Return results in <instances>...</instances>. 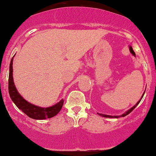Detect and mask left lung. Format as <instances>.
<instances>
[{"label": "left lung", "instance_id": "obj_1", "mask_svg": "<svg viewBox=\"0 0 156 156\" xmlns=\"http://www.w3.org/2000/svg\"><path fill=\"white\" fill-rule=\"evenodd\" d=\"M144 92H145V91H144L143 94L142 95L141 98H140V100H139L138 102H136V105H134L133 106L132 108H130V109H129V110H127V111H126V112H124V113H123V114H122V115H105V114L99 113V112H97V113H98V115H100V116H102V117H105V118H112V119H118V118H120V117H124V116L127 115H128V114L130 113V112H132V110H134V109L135 108H136V106L138 105V104H139V103L140 102V101H141V99H142V97H143V96H144Z\"/></svg>", "mask_w": 156, "mask_h": 156}]
</instances>
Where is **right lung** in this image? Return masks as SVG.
<instances>
[{
	"label": "right lung",
	"instance_id": "obj_1",
	"mask_svg": "<svg viewBox=\"0 0 156 156\" xmlns=\"http://www.w3.org/2000/svg\"><path fill=\"white\" fill-rule=\"evenodd\" d=\"M12 57L9 66V92L11 99L16 106L21 110L24 113L33 119L44 120L54 117L59 112L62 108L64 100L61 99L59 102L54 105L48 108H42L27 102L22 97L18 92L16 86L14 85V78H13V59Z\"/></svg>",
	"mask_w": 156,
	"mask_h": 156
}]
</instances>
